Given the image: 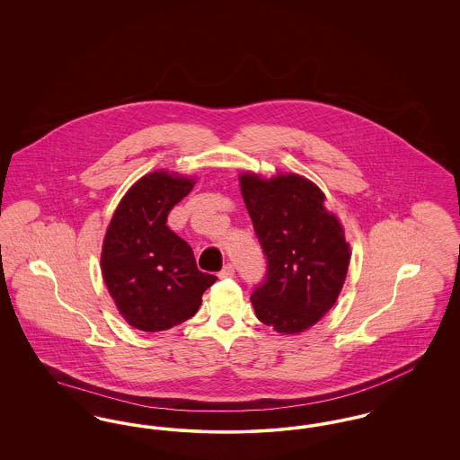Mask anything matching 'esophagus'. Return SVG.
<instances>
[{
  "mask_svg": "<svg viewBox=\"0 0 460 460\" xmlns=\"http://www.w3.org/2000/svg\"><path fill=\"white\" fill-rule=\"evenodd\" d=\"M220 279H227V278H234V265L233 263H226L219 272Z\"/></svg>",
  "mask_w": 460,
  "mask_h": 460,
  "instance_id": "esophagus-1",
  "label": "esophagus"
}]
</instances>
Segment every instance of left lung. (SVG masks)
Masks as SVG:
<instances>
[{"mask_svg":"<svg viewBox=\"0 0 460 460\" xmlns=\"http://www.w3.org/2000/svg\"><path fill=\"white\" fill-rule=\"evenodd\" d=\"M240 182L267 261L252 293L255 314L278 332H302L334 305L345 283L350 248L343 227L324 208L323 191L302 175L241 174Z\"/></svg>","mask_w":460,"mask_h":460,"instance_id":"left-lung-1","label":"left lung"}]
</instances>
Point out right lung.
I'll return each mask as SVG.
<instances>
[{
  "mask_svg": "<svg viewBox=\"0 0 460 460\" xmlns=\"http://www.w3.org/2000/svg\"><path fill=\"white\" fill-rule=\"evenodd\" d=\"M195 181L167 172L141 177L119 203L103 241L102 270L132 328L165 331L188 321L217 281L198 270L191 246L167 226Z\"/></svg>",
  "mask_w": 460,
  "mask_h": 460,
  "instance_id": "right-lung-1",
  "label": "right lung"
}]
</instances>
